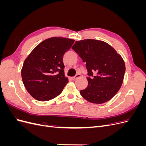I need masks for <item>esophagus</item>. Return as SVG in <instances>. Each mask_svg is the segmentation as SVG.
I'll list each match as a JSON object with an SVG mask.
<instances>
[{
	"mask_svg": "<svg viewBox=\"0 0 146 146\" xmlns=\"http://www.w3.org/2000/svg\"><path fill=\"white\" fill-rule=\"evenodd\" d=\"M80 77H81V75H80V74H78L76 75V76H75L72 78V79H73V80H76V79H77L78 78Z\"/></svg>",
	"mask_w": 146,
	"mask_h": 146,
	"instance_id": "1",
	"label": "esophagus"
}]
</instances>
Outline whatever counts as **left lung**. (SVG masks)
Listing matches in <instances>:
<instances>
[{
    "label": "left lung",
    "instance_id": "obj_1",
    "mask_svg": "<svg viewBox=\"0 0 146 146\" xmlns=\"http://www.w3.org/2000/svg\"><path fill=\"white\" fill-rule=\"evenodd\" d=\"M72 48L86 63L88 85L80 91L83 98L98 104L113 98L120 89L125 72L121 55L107 43L96 39L76 41Z\"/></svg>",
    "mask_w": 146,
    "mask_h": 146
}]
</instances>
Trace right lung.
<instances>
[{"label":"right lung","instance_id":"add662e5","mask_svg":"<svg viewBox=\"0 0 146 146\" xmlns=\"http://www.w3.org/2000/svg\"><path fill=\"white\" fill-rule=\"evenodd\" d=\"M71 39L53 37L35 47L24 61L21 76L33 98L48 101L60 95L68 82L63 57L74 42Z\"/></svg>","mask_w":146,"mask_h":146}]
</instances>
